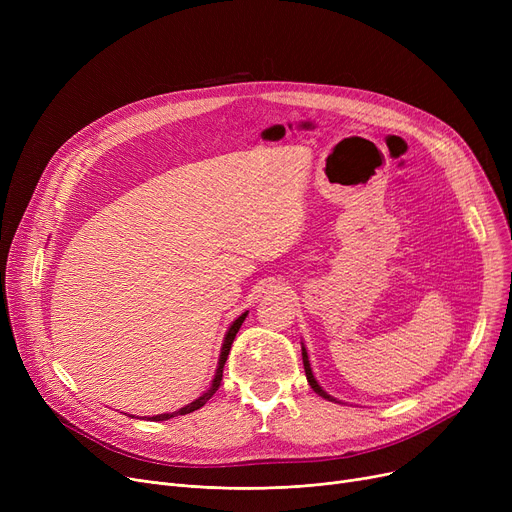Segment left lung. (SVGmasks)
<instances>
[{"instance_id": "obj_1", "label": "left lung", "mask_w": 512, "mask_h": 512, "mask_svg": "<svg viewBox=\"0 0 512 512\" xmlns=\"http://www.w3.org/2000/svg\"><path fill=\"white\" fill-rule=\"evenodd\" d=\"M301 351H303V365H305V375H307V382H309V386L313 388V392L315 394H319L321 398H326V400H332V402H340L338 398H334V396H330L324 388L319 386V382L315 380V375H313V369H311V363H309V355H307V348H305V344L301 342Z\"/></svg>"}]
</instances>
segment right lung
I'll return each instance as SVG.
<instances>
[{
    "label": "right lung",
    "instance_id": "1",
    "mask_svg": "<svg viewBox=\"0 0 512 512\" xmlns=\"http://www.w3.org/2000/svg\"><path fill=\"white\" fill-rule=\"evenodd\" d=\"M249 315V311H245V313H240L232 324H230V328H228V332H226V336H224V342H222V348H220V359H218V369H215V375H213V380H211V384H209V388L199 396V398H195L193 402H188V405H184L182 409H178V411H174V413H161V415H153V417H149L151 421H166V419H172V417H178V415H188V413H193V411H197V409H201L205 402L215 394V390L220 388V384H222V373H224V365H226V359H228V353H230V348H232V342H234V338H236V332L240 330V326H242V321H245V317Z\"/></svg>",
    "mask_w": 512,
    "mask_h": 512
}]
</instances>
